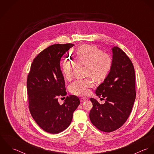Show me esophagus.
I'll use <instances>...</instances> for the list:
<instances>
[{
  "mask_svg": "<svg viewBox=\"0 0 154 154\" xmlns=\"http://www.w3.org/2000/svg\"><path fill=\"white\" fill-rule=\"evenodd\" d=\"M87 100H88V98H81L80 99V101L81 103H84V102L86 101Z\"/></svg>",
  "mask_w": 154,
  "mask_h": 154,
  "instance_id": "34e87169",
  "label": "esophagus"
}]
</instances>
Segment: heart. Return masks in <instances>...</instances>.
Instances as JSON below:
<instances>
[{
    "instance_id": "1",
    "label": "heart",
    "mask_w": 154,
    "mask_h": 154,
    "mask_svg": "<svg viewBox=\"0 0 154 154\" xmlns=\"http://www.w3.org/2000/svg\"><path fill=\"white\" fill-rule=\"evenodd\" d=\"M74 60L66 57L62 64V70L65 78L70 80L76 65H85L86 76H91L97 81L104 79L109 74L112 66V59L107 53H103L97 47L90 45H82L76 51ZM93 85L90 77L78 79L72 82L69 89L72 93L78 96H85L89 88Z\"/></svg>"
}]
</instances>
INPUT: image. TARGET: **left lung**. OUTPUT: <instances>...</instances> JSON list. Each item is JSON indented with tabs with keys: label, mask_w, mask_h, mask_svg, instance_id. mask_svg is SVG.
<instances>
[{
	"label": "left lung",
	"mask_w": 154,
	"mask_h": 154,
	"mask_svg": "<svg viewBox=\"0 0 154 154\" xmlns=\"http://www.w3.org/2000/svg\"><path fill=\"white\" fill-rule=\"evenodd\" d=\"M110 72L96 89L95 94L106 102L100 104L94 98L89 116L92 125L104 132L120 128L127 120L136 98L135 73L131 59L119 47L112 48Z\"/></svg>",
	"instance_id": "left-lung-1"
}]
</instances>
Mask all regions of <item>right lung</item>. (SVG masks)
<instances>
[{
	"label": "right lung",
	"mask_w": 154,
	"mask_h": 154,
	"mask_svg": "<svg viewBox=\"0 0 154 154\" xmlns=\"http://www.w3.org/2000/svg\"><path fill=\"white\" fill-rule=\"evenodd\" d=\"M73 45L53 44L44 49L34 59L27 78L31 114L42 129L53 134L63 131L70 125L73 113L80 104L78 97L73 95L67 96L62 104L58 102L59 97L67 94L60 59Z\"/></svg>",
	"instance_id": "1"
}]
</instances>
